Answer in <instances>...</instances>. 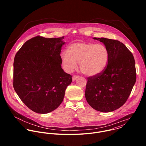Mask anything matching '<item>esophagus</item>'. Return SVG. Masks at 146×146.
<instances>
[{
	"label": "esophagus",
	"mask_w": 146,
	"mask_h": 146,
	"mask_svg": "<svg viewBox=\"0 0 146 146\" xmlns=\"http://www.w3.org/2000/svg\"><path fill=\"white\" fill-rule=\"evenodd\" d=\"M78 78H79V76H78V75H74V76L72 77V80H73V81H75V80H76Z\"/></svg>",
	"instance_id": "34e87169"
}]
</instances>
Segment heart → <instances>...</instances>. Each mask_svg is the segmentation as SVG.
Listing matches in <instances>:
<instances>
[{"label": "heart", "instance_id": "heart-1", "mask_svg": "<svg viewBox=\"0 0 146 146\" xmlns=\"http://www.w3.org/2000/svg\"><path fill=\"white\" fill-rule=\"evenodd\" d=\"M110 58L108 48L103 44L78 42L70 45L67 52L61 54L63 66L68 71H72L79 63V69L84 75L93 77L102 73Z\"/></svg>", "mask_w": 146, "mask_h": 146}]
</instances>
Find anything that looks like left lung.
Here are the masks:
<instances>
[{"mask_svg":"<svg viewBox=\"0 0 146 146\" xmlns=\"http://www.w3.org/2000/svg\"><path fill=\"white\" fill-rule=\"evenodd\" d=\"M108 48V65L100 75L89 77L85 96L94 110L109 112L121 107L129 97L136 82L135 60L121 42L105 38H94Z\"/></svg>","mask_w":146,"mask_h":146,"instance_id":"8db88e82","label":"left lung"}]
</instances>
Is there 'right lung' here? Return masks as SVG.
Masks as SVG:
<instances>
[{"instance_id": "obj_1", "label": "right lung", "mask_w": 146, "mask_h": 146, "mask_svg": "<svg viewBox=\"0 0 146 146\" xmlns=\"http://www.w3.org/2000/svg\"><path fill=\"white\" fill-rule=\"evenodd\" d=\"M64 36H40L25 42L13 63V88L23 103L38 113H47L62 102L72 76L64 72L60 56Z\"/></svg>"}]
</instances>
